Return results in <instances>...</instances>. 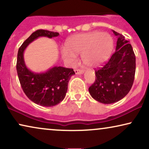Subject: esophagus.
Instances as JSON below:
<instances>
[{
    "label": "esophagus",
    "instance_id": "1",
    "mask_svg": "<svg viewBox=\"0 0 149 149\" xmlns=\"http://www.w3.org/2000/svg\"><path fill=\"white\" fill-rule=\"evenodd\" d=\"M74 72H75V74H83V72H84V70H79V69H76V70H74Z\"/></svg>",
    "mask_w": 149,
    "mask_h": 149
}]
</instances>
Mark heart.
<instances>
[{"instance_id": "heart-1", "label": "heart", "mask_w": 149, "mask_h": 149, "mask_svg": "<svg viewBox=\"0 0 149 149\" xmlns=\"http://www.w3.org/2000/svg\"><path fill=\"white\" fill-rule=\"evenodd\" d=\"M61 50L62 56L70 64L77 62V55H82L83 62L89 67L101 66L111 56L113 40L107 32L93 31L71 36Z\"/></svg>"}]
</instances>
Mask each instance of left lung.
Masks as SVG:
<instances>
[{
    "label": "left lung",
    "instance_id": "8db88e82",
    "mask_svg": "<svg viewBox=\"0 0 149 149\" xmlns=\"http://www.w3.org/2000/svg\"><path fill=\"white\" fill-rule=\"evenodd\" d=\"M113 32L117 36L115 52L102 68L95 71V81L89 88L93 99L106 104L117 102L129 93L136 72V57L129 40Z\"/></svg>",
    "mask_w": 149,
    "mask_h": 149
}]
</instances>
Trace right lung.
Returning <instances> with one entry per match:
<instances>
[{"label": "right lung", "mask_w": 149, "mask_h": 149, "mask_svg": "<svg viewBox=\"0 0 149 149\" xmlns=\"http://www.w3.org/2000/svg\"><path fill=\"white\" fill-rule=\"evenodd\" d=\"M58 32L38 30L20 47L17 53V72L24 92L36 104L51 107L60 103L66 96L70 77L75 73L72 68L54 66L46 72H34L26 66L24 52L28 45L39 37H57Z\"/></svg>", "instance_id": "1"}]
</instances>
